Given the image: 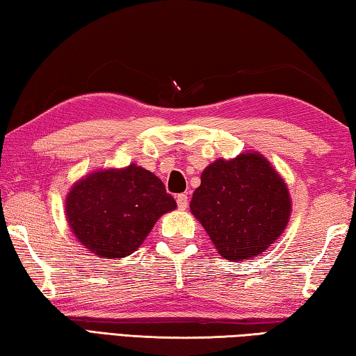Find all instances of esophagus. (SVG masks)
Here are the masks:
<instances>
[{"label": "esophagus", "instance_id": "obj_1", "mask_svg": "<svg viewBox=\"0 0 356 356\" xmlns=\"http://www.w3.org/2000/svg\"><path fill=\"white\" fill-rule=\"evenodd\" d=\"M176 200H177V207L180 210H185L186 207H188V196L186 195H179L176 197Z\"/></svg>", "mask_w": 356, "mask_h": 356}]
</instances>
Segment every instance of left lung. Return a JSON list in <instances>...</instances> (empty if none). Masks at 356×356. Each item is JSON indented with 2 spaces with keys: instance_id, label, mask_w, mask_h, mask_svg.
<instances>
[{
  "instance_id": "1",
  "label": "left lung",
  "mask_w": 356,
  "mask_h": 356,
  "mask_svg": "<svg viewBox=\"0 0 356 356\" xmlns=\"http://www.w3.org/2000/svg\"><path fill=\"white\" fill-rule=\"evenodd\" d=\"M190 209L219 254L236 261L261 254L283 234L291 199L269 161L248 152L207 166Z\"/></svg>"
}]
</instances>
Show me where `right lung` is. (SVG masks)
<instances>
[{"label":"right lung","instance_id":"add662e5","mask_svg":"<svg viewBox=\"0 0 356 356\" xmlns=\"http://www.w3.org/2000/svg\"><path fill=\"white\" fill-rule=\"evenodd\" d=\"M65 202L77 240L107 258L131 255L157 219L177 207L163 182L137 165L90 174L71 188Z\"/></svg>","mask_w":356,"mask_h":356}]
</instances>
